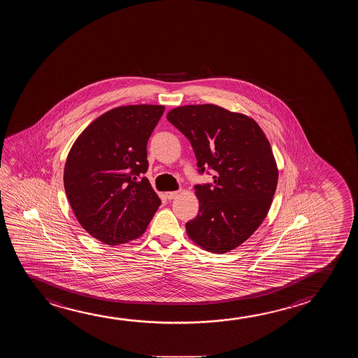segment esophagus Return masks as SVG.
Masks as SVG:
<instances>
[{"mask_svg": "<svg viewBox=\"0 0 358 358\" xmlns=\"http://www.w3.org/2000/svg\"><path fill=\"white\" fill-rule=\"evenodd\" d=\"M178 193L180 191H172V192H166V198L167 199H173V198H176L178 196Z\"/></svg>", "mask_w": 358, "mask_h": 358, "instance_id": "obj_1", "label": "esophagus"}]
</instances>
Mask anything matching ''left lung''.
<instances>
[{
  "label": "left lung",
  "instance_id": "8db88e82",
  "mask_svg": "<svg viewBox=\"0 0 358 358\" xmlns=\"http://www.w3.org/2000/svg\"><path fill=\"white\" fill-rule=\"evenodd\" d=\"M166 117L191 141L199 171L214 172L213 186H194L199 210L186 223L188 238L214 254L236 249L259 229L275 196L270 141L249 115L215 104L181 106Z\"/></svg>",
  "mask_w": 358,
  "mask_h": 358
}]
</instances>
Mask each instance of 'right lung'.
<instances>
[{"mask_svg": "<svg viewBox=\"0 0 358 358\" xmlns=\"http://www.w3.org/2000/svg\"><path fill=\"white\" fill-rule=\"evenodd\" d=\"M165 107L130 104L99 115L78 135L64 169V187L75 217L107 245L145 233L161 199L150 182L146 145Z\"/></svg>", "mask_w": 358, "mask_h": 358, "instance_id": "right-lung-1", "label": "right lung"}]
</instances>
